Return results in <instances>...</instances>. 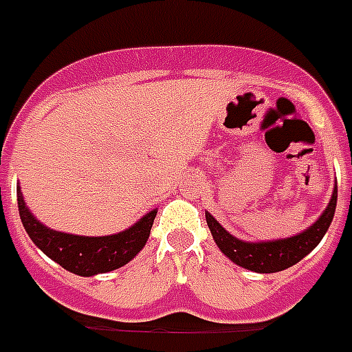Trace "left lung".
I'll return each instance as SVG.
<instances>
[{"label": "left lung", "mask_w": 352, "mask_h": 352, "mask_svg": "<svg viewBox=\"0 0 352 352\" xmlns=\"http://www.w3.org/2000/svg\"><path fill=\"white\" fill-rule=\"evenodd\" d=\"M336 203H338V186L333 188L330 203L322 212V216L311 228L305 229L300 235L278 239V241H267V243H246V241L236 239L221 228L208 212H206V223L210 228V233L218 244V248L233 263L244 269H250L254 273H276V271H284V269L296 265L322 241V236L326 235V231L333 220Z\"/></svg>", "instance_id": "left-lung-1"}]
</instances>
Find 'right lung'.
<instances>
[{
  "label": "right lung",
  "mask_w": 352,
  "mask_h": 352,
  "mask_svg": "<svg viewBox=\"0 0 352 352\" xmlns=\"http://www.w3.org/2000/svg\"><path fill=\"white\" fill-rule=\"evenodd\" d=\"M16 201H19L22 226L34 244L66 271L79 276L108 273L126 265L146 246L157 216V210L148 212L132 228L116 235L81 236L45 228L28 210L21 188H16Z\"/></svg>",
  "instance_id": "right-lung-1"
}]
</instances>
